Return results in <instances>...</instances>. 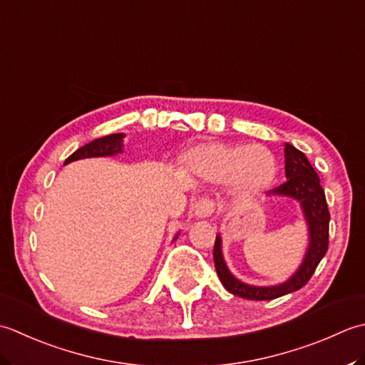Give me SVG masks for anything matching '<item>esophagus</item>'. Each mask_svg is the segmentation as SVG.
<instances>
[{
	"mask_svg": "<svg viewBox=\"0 0 365 365\" xmlns=\"http://www.w3.org/2000/svg\"><path fill=\"white\" fill-rule=\"evenodd\" d=\"M214 210H215V205L212 200L202 198L198 200L195 206H193V214H195L198 219H205V217H210V215L214 212Z\"/></svg>",
	"mask_w": 365,
	"mask_h": 365,
	"instance_id": "1",
	"label": "esophagus"
}]
</instances>
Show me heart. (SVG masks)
I'll list each match as a JSON object with an SVG mask.
<instances>
[{
	"label": "heart",
	"instance_id": "b5f03b06",
	"mask_svg": "<svg viewBox=\"0 0 365 365\" xmlns=\"http://www.w3.org/2000/svg\"><path fill=\"white\" fill-rule=\"evenodd\" d=\"M182 160L192 173L211 182H230L241 195L269 189L279 172L276 155L263 145H197L184 153Z\"/></svg>",
	"mask_w": 365,
	"mask_h": 365
}]
</instances>
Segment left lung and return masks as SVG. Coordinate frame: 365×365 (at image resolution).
I'll use <instances>...</instances> for the list:
<instances>
[{
    "label": "left lung",
    "mask_w": 365,
    "mask_h": 365,
    "mask_svg": "<svg viewBox=\"0 0 365 365\" xmlns=\"http://www.w3.org/2000/svg\"><path fill=\"white\" fill-rule=\"evenodd\" d=\"M285 176L287 181L279 187L267 192V195L289 197L301 205V210L306 219L309 230V245L304 255L302 263L296 272L288 280L279 285L257 287L249 285L245 282L235 277L230 272L228 266L222 254V237L215 236L214 242V264L217 276L230 293H233L244 299L252 301H267L276 299L296 289L302 288L310 280L312 274L315 272L318 263L328 252L329 244V210L326 203L324 190L319 185V178L314 167L310 165L306 154L296 150L293 145L285 143Z\"/></svg>",
    "instance_id": "8db88e82"
}]
</instances>
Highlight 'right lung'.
<instances>
[{"label":"right lung","mask_w":365,"mask_h":365,"mask_svg":"<svg viewBox=\"0 0 365 365\" xmlns=\"http://www.w3.org/2000/svg\"><path fill=\"white\" fill-rule=\"evenodd\" d=\"M124 133H110L102 138H96L89 141L88 145L78 148L76 153H72L68 159L64 160V165H68L71 162H76L80 159H88V158H111V155L121 154L123 153V138ZM180 236L178 233L175 236Z\"/></svg>","instance_id":"1"}]
</instances>
